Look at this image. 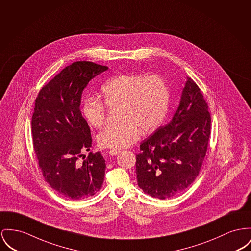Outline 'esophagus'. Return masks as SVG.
Instances as JSON below:
<instances>
[{
    "mask_svg": "<svg viewBox=\"0 0 251 251\" xmlns=\"http://www.w3.org/2000/svg\"><path fill=\"white\" fill-rule=\"evenodd\" d=\"M121 152V151L120 150H110V151H109V154L111 155V156H116V155H118L119 153Z\"/></svg>",
    "mask_w": 251,
    "mask_h": 251,
    "instance_id": "esophagus-1",
    "label": "esophagus"
}]
</instances>
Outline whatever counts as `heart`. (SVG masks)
<instances>
[{
	"label": "heart",
	"mask_w": 251,
	"mask_h": 251,
	"mask_svg": "<svg viewBox=\"0 0 251 251\" xmlns=\"http://www.w3.org/2000/svg\"><path fill=\"white\" fill-rule=\"evenodd\" d=\"M101 96L109 108L119 107L118 124L108 126L98 134L100 147L124 149L134 144L141 131L157 129L166 117L170 92L166 80L159 75L122 74L102 84ZM85 121L95 127L106 117V107L96 98H86L82 105Z\"/></svg>",
	"instance_id": "heart-1"
}]
</instances>
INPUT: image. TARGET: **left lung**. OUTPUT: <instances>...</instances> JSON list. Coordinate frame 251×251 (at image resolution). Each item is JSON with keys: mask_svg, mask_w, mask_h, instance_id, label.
<instances>
[{"mask_svg": "<svg viewBox=\"0 0 251 251\" xmlns=\"http://www.w3.org/2000/svg\"><path fill=\"white\" fill-rule=\"evenodd\" d=\"M211 118L200 88L187 77L171 121L142 142L136 155L140 188L165 200L186 189L200 172L210 136Z\"/></svg>", "mask_w": 251, "mask_h": 251, "instance_id": "1", "label": "left lung"}]
</instances>
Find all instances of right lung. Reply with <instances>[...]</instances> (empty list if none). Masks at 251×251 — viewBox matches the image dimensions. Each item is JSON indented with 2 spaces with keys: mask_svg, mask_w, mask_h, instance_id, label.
<instances>
[{
  "mask_svg": "<svg viewBox=\"0 0 251 251\" xmlns=\"http://www.w3.org/2000/svg\"><path fill=\"white\" fill-rule=\"evenodd\" d=\"M107 68L75 62L46 84L35 100L31 131L39 167L51 188L72 200L93 196L103 183L105 163L100 152H90L79 162L92 144L80 104L84 87Z\"/></svg>",
  "mask_w": 251,
  "mask_h": 251,
  "instance_id": "1",
  "label": "right lung"
}]
</instances>
